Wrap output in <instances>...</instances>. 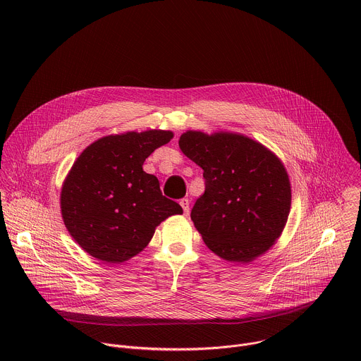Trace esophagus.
Returning a JSON list of instances; mask_svg holds the SVG:
<instances>
[{
	"label": "esophagus",
	"mask_w": 361,
	"mask_h": 361,
	"mask_svg": "<svg viewBox=\"0 0 361 361\" xmlns=\"http://www.w3.org/2000/svg\"><path fill=\"white\" fill-rule=\"evenodd\" d=\"M180 205L184 210V214L188 216L190 214V201L187 198H183V200H180Z\"/></svg>",
	"instance_id": "34e87169"
}]
</instances>
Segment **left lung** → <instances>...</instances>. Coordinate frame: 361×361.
I'll return each mask as SVG.
<instances>
[{"mask_svg":"<svg viewBox=\"0 0 361 361\" xmlns=\"http://www.w3.org/2000/svg\"><path fill=\"white\" fill-rule=\"evenodd\" d=\"M178 145L202 169L204 194L191 220L205 245L223 260L251 263L281 235L291 207V185L273 151L247 135L188 130Z\"/></svg>","mask_w":361,"mask_h":361,"instance_id":"1","label":"left lung"}]
</instances>
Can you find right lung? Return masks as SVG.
Here are the masks:
<instances>
[{
	"label": "right lung",
	"instance_id": "add662e5",
	"mask_svg": "<svg viewBox=\"0 0 361 361\" xmlns=\"http://www.w3.org/2000/svg\"><path fill=\"white\" fill-rule=\"evenodd\" d=\"M174 134L127 131L90 144L61 188V216L70 235L94 259L120 264L142 251L156 227L181 205L161 194L159 178L142 164Z\"/></svg>",
	"mask_w": 361,
	"mask_h": 361
}]
</instances>
